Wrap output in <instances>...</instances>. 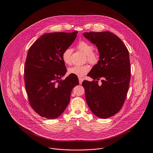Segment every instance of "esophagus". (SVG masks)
Here are the masks:
<instances>
[{
  "mask_svg": "<svg viewBox=\"0 0 153 153\" xmlns=\"http://www.w3.org/2000/svg\"><path fill=\"white\" fill-rule=\"evenodd\" d=\"M82 81H83V79H82V78H80V77H79V83H80V84H81Z\"/></svg>",
  "mask_w": 153,
  "mask_h": 153,
  "instance_id": "obj_1",
  "label": "esophagus"
}]
</instances>
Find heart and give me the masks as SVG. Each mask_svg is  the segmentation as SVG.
Here are the masks:
<instances>
[{
  "instance_id": "obj_1",
  "label": "heart",
  "mask_w": 153,
  "mask_h": 153,
  "mask_svg": "<svg viewBox=\"0 0 153 153\" xmlns=\"http://www.w3.org/2000/svg\"><path fill=\"white\" fill-rule=\"evenodd\" d=\"M78 49L86 55L87 60L89 63L92 65H96L98 63L100 59L99 54L94 51V47L91 44L86 41H81L77 46ZM72 51L71 48H68L63 51L62 54V58L66 64L71 63V54ZM90 68L87 65H74L69 68L68 72L71 74H74L79 77H82L89 72Z\"/></svg>"
}]
</instances>
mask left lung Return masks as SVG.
<instances>
[{
    "label": "left lung",
    "mask_w": 153,
    "mask_h": 153,
    "mask_svg": "<svg viewBox=\"0 0 153 153\" xmlns=\"http://www.w3.org/2000/svg\"><path fill=\"white\" fill-rule=\"evenodd\" d=\"M96 45L100 59L88 76L92 81L84 80L85 100L94 114L107 119L117 114L123 105L130 81V62L127 48L115 34L109 32L84 33ZM101 79L102 85L98 81Z\"/></svg>",
    "instance_id": "8db88e82"
}]
</instances>
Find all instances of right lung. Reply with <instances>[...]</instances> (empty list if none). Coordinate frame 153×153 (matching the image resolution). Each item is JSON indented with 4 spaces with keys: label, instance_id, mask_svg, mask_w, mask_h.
I'll list each match as a JSON object with an SVG mask.
<instances>
[{
    "label": "right lung",
    "instance_id": "obj_1",
    "mask_svg": "<svg viewBox=\"0 0 153 153\" xmlns=\"http://www.w3.org/2000/svg\"><path fill=\"white\" fill-rule=\"evenodd\" d=\"M77 31L46 33L30 48L24 68L26 91L32 108L41 117L55 119L65 111L73 88L79 85L76 75L66 73L63 51L76 39Z\"/></svg>",
    "mask_w": 153,
    "mask_h": 153
}]
</instances>
